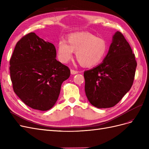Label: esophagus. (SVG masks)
Wrapping results in <instances>:
<instances>
[{"label":"esophagus","mask_w":149,"mask_h":149,"mask_svg":"<svg viewBox=\"0 0 149 149\" xmlns=\"http://www.w3.org/2000/svg\"><path fill=\"white\" fill-rule=\"evenodd\" d=\"M78 71H76L74 70H71V74H78Z\"/></svg>","instance_id":"34e87169"}]
</instances>
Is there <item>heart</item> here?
<instances>
[{
	"label": "heart",
	"instance_id": "obj_1",
	"mask_svg": "<svg viewBox=\"0 0 149 149\" xmlns=\"http://www.w3.org/2000/svg\"><path fill=\"white\" fill-rule=\"evenodd\" d=\"M66 42L61 40L58 44V57L63 63L68 62L76 52V60L81 66L93 67L104 59L108 49L106 39L88 31L70 34Z\"/></svg>",
	"mask_w": 149,
	"mask_h": 149
}]
</instances>
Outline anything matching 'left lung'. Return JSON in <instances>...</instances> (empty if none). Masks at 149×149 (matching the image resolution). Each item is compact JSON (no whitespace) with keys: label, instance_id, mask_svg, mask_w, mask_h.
I'll return each instance as SVG.
<instances>
[{"label":"left lung","instance_id":"8db88e82","mask_svg":"<svg viewBox=\"0 0 149 149\" xmlns=\"http://www.w3.org/2000/svg\"><path fill=\"white\" fill-rule=\"evenodd\" d=\"M137 62L130 45L123 33L117 31L102 63L85 71V93L97 108L114 106L131 88Z\"/></svg>","mask_w":149,"mask_h":149}]
</instances>
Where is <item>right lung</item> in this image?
Returning <instances> with one entry per match:
<instances>
[{"instance_id": "1", "label": "right lung", "mask_w": 149, "mask_h": 149, "mask_svg": "<svg viewBox=\"0 0 149 149\" xmlns=\"http://www.w3.org/2000/svg\"><path fill=\"white\" fill-rule=\"evenodd\" d=\"M54 45L35 33L16 44L10 60L13 91L26 105L48 111L55 105L62 83L70 76L69 68L56 59Z\"/></svg>"}]
</instances>
